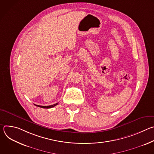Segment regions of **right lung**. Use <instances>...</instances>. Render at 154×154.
Here are the masks:
<instances>
[{
	"mask_svg": "<svg viewBox=\"0 0 154 154\" xmlns=\"http://www.w3.org/2000/svg\"><path fill=\"white\" fill-rule=\"evenodd\" d=\"M57 105H58V103H56L54 105H49V106H41V105H38L35 104V105H36L37 106H39V107H41V108H52V107L56 106Z\"/></svg>",
	"mask_w": 154,
	"mask_h": 154,
	"instance_id": "add662e5",
	"label": "right lung"
}]
</instances>
